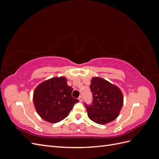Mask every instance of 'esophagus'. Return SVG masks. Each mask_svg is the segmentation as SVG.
<instances>
[{"label":"esophagus","instance_id":"esophagus-1","mask_svg":"<svg viewBox=\"0 0 159 159\" xmlns=\"http://www.w3.org/2000/svg\"><path fill=\"white\" fill-rule=\"evenodd\" d=\"M78 99H79V101L80 102H82V101H83V98H82V96H80L79 97V98H78Z\"/></svg>","mask_w":159,"mask_h":159}]
</instances>
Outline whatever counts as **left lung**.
Here are the masks:
<instances>
[{
	"label": "left lung",
	"instance_id": "obj_1",
	"mask_svg": "<svg viewBox=\"0 0 159 159\" xmlns=\"http://www.w3.org/2000/svg\"><path fill=\"white\" fill-rule=\"evenodd\" d=\"M90 89L93 103L86 105L89 118L93 122L105 125L116 119L123 105V95L119 87L99 77H93Z\"/></svg>",
	"mask_w": 159,
	"mask_h": 159
}]
</instances>
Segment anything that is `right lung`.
Returning <instances> with one entry per match:
<instances>
[{"mask_svg":"<svg viewBox=\"0 0 159 159\" xmlns=\"http://www.w3.org/2000/svg\"><path fill=\"white\" fill-rule=\"evenodd\" d=\"M73 89L67 84L64 76L54 77L42 81L34 91L33 103L36 112L51 123L61 121L68 116L78 99L72 98Z\"/></svg>","mask_w":159,"mask_h":159,"instance_id":"1","label":"right lung"}]
</instances>
